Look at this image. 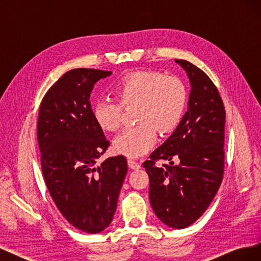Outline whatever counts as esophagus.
Masks as SVG:
<instances>
[{
  "label": "esophagus",
  "instance_id": "1",
  "mask_svg": "<svg viewBox=\"0 0 261 261\" xmlns=\"http://www.w3.org/2000/svg\"><path fill=\"white\" fill-rule=\"evenodd\" d=\"M127 163H128V167L130 168V169H133V170H139L140 168H141V165H140V163H138L137 161H135V160H128L127 161Z\"/></svg>",
  "mask_w": 261,
  "mask_h": 261
}]
</instances>
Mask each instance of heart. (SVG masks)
I'll return each instance as SVG.
<instances>
[{
    "instance_id": "b5f03b06",
    "label": "heart",
    "mask_w": 261,
    "mask_h": 261,
    "mask_svg": "<svg viewBox=\"0 0 261 261\" xmlns=\"http://www.w3.org/2000/svg\"><path fill=\"white\" fill-rule=\"evenodd\" d=\"M114 99L97 101L93 120L105 132H115L122 124V108L136 107L138 125L124 129L114 138L117 153L134 159L148 152L156 140V130L168 134L176 128L187 106V89L179 78L154 70H138L118 81Z\"/></svg>"
}]
</instances>
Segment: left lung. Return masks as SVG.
I'll return each instance as SVG.
<instances>
[{
  "label": "left lung",
  "instance_id": "left-lung-1",
  "mask_svg": "<svg viewBox=\"0 0 261 261\" xmlns=\"http://www.w3.org/2000/svg\"><path fill=\"white\" fill-rule=\"evenodd\" d=\"M191 82L188 109L176 129L150 154L149 199L164 224L185 228L199 219L218 192L224 170L225 110L215 84L200 68L175 60ZM173 157L180 160L174 165ZM158 160L170 165L158 168Z\"/></svg>",
  "mask_w": 261,
  "mask_h": 261
}]
</instances>
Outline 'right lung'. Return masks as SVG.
Instances as JSON below:
<instances>
[{"instance_id": "add662e5", "label": "right lung", "mask_w": 261, "mask_h": 261, "mask_svg": "<svg viewBox=\"0 0 261 261\" xmlns=\"http://www.w3.org/2000/svg\"><path fill=\"white\" fill-rule=\"evenodd\" d=\"M108 70L75 68L43 97L37 137L46 187L68 222L86 233H99L112 222L127 173L124 155L99 162L110 143L92 116L90 93Z\"/></svg>"}]
</instances>
